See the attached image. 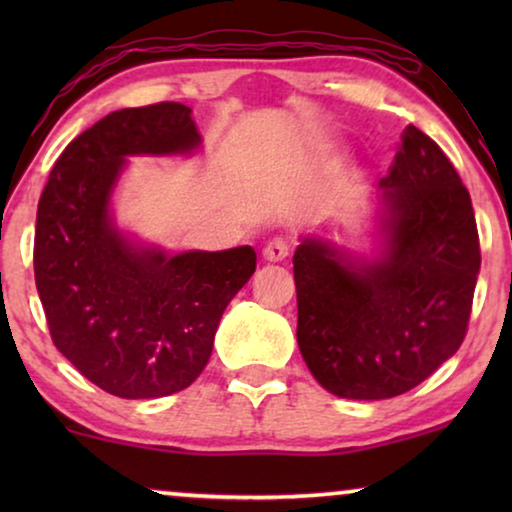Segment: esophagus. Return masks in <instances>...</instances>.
Segmentation results:
<instances>
[{
	"label": "esophagus",
	"mask_w": 512,
	"mask_h": 512,
	"mask_svg": "<svg viewBox=\"0 0 512 512\" xmlns=\"http://www.w3.org/2000/svg\"><path fill=\"white\" fill-rule=\"evenodd\" d=\"M286 256H289V244H286L284 240H279V237L270 240L263 247V258L268 263H282V261H286Z\"/></svg>",
	"instance_id": "34e87169"
}]
</instances>
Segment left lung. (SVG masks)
Segmentation results:
<instances>
[{"label":"left lung","mask_w":512,"mask_h":512,"mask_svg":"<svg viewBox=\"0 0 512 512\" xmlns=\"http://www.w3.org/2000/svg\"><path fill=\"white\" fill-rule=\"evenodd\" d=\"M373 207V254L303 235L293 254L298 347L321 387L382 401L424 382L464 342L480 272L471 195L408 125Z\"/></svg>","instance_id":"8db88e82"}]
</instances>
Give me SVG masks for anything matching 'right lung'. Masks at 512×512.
I'll return each instance as SVG.
<instances>
[{"mask_svg":"<svg viewBox=\"0 0 512 512\" xmlns=\"http://www.w3.org/2000/svg\"><path fill=\"white\" fill-rule=\"evenodd\" d=\"M191 107L121 109L62 151L41 193L34 279L51 338L83 377L121 398L191 387L221 314L256 270V251H181L123 233L111 198L132 156H191Z\"/></svg>","mask_w":512,"mask_h":512,"instance_id":"1","label":"right lung"}]
</instances>
